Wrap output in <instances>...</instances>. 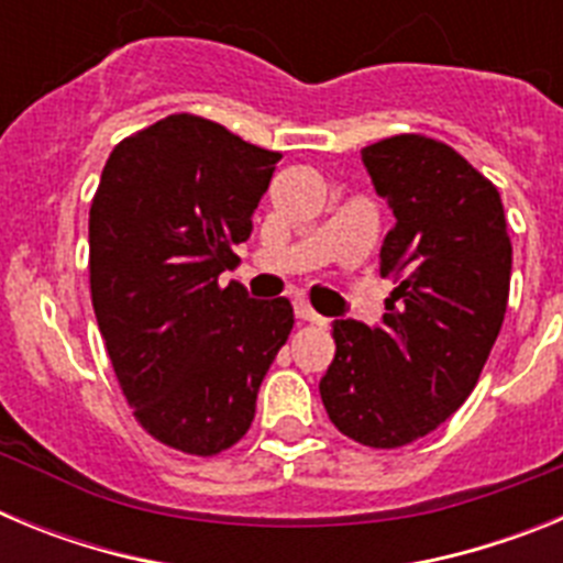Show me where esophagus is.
Returning a JSON list of instances; mask_svg holds the SVG:
<instances>
[{
	"label": "esophagus",
	"mask_w": 563,
	"mask_h": 563,
	"mask_svg": "<svg viewBox=\"0 0 563 563\" xmlns=\"http://www.w3.org/2000/svg\"><path fill=\"white\" fill-rule=\"evenodd\" d=\"M296 318L298 321H307V324H327V318L318 316L307 301H296Z\"/></svg>",
	"instance_id": "esophagus-1"
}]
</instances>
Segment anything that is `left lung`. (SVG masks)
I'll use <instances>...</instances> for the list:
<instances>
[{"label":"left lung","instance_id":"8db88e82","mask_svg":"<svg viewBox=\"0 0 563 563\" xmlns=\"http://www.w3.org/2000/svg\"><path fill=\"white\" fill-rule=\"evenodd\" d=\"M363 163L397 217L380 247L397 287L375 330L332 324L335 357L318 389L343 437L400 449L474 391L505 321L514 247L494 183L442 141L383 137Z\"/></svg>","mask_w":563,"mask_h":563}]
</instances>
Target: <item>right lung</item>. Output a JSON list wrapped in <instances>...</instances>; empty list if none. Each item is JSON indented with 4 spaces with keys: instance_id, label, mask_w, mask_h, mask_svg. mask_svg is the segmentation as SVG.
I'll list each match as a JSON object with an SVG mask.
<instances>
[{
    "instance_id": "obj_1",
    "label": "right lung",
    "mask_w": 563,
    "mask_h": 563,
    "mask_svg": "<svg viewBox=\"0 0 563 563\" xmlns=\"http://www.w3.org/2000/svg\"><path fill=\"white\" fill-rule=\"evenodd\" d=\"M278 152L177 112L123 137L89 206V292L134 420L191 456L236 445L292 330L287 298L220 285Z\"/></svg>"
}]
</instances>
